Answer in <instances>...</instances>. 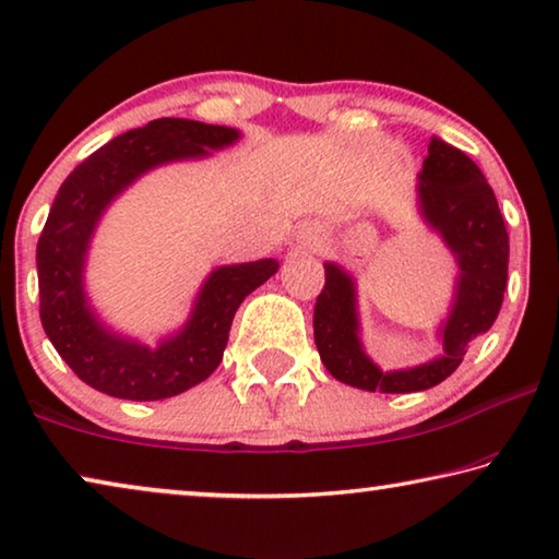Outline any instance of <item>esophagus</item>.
Returning <instances> with one entry per match:
<instances>
[{
  "label": "esophagus",
  "instance_id": "esophagus-1",
  "mask_svg": "<svg viewBox=\"0 0 559 559\" xmlns=\"http://www.w3.org/2000/svg\"><path fill=\"white\" fill-rule=\"evenodd\" d=\"M299 245L307 247V250L317 252L322 247V231L314 225H305L302 229H299Z\"/></svg>",
  "mask_w": 559,
  "mask_h": 559
}]
</instances>
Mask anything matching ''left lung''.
<instances>
[{
	"mask_svg": "<svg viewBox=\"0 0 559 559\" xmlns=\"http://www.w3.org/2000/svg\"><path fill=\"white\" fill-rule=\"evenodd\" d=\"M419 171V207L457 257L454 305L442 324L444 355L432 362L382 372L359 342L355 282L337 264H324V287L314 305V345L328 372L349 388L384 394L423 392L460 367L469 342L492 328L508 287L510 237L492 187L465 152L432 136Z\"/></svg>",
	"mask_w": 559,
	"mask_h": 559,
	"instance_id": "1",
	"label": "left lung"
}]
</instances>
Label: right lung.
<instances>
[{"mask_svg":"<svg viewBox=\"0 0 559 559\" xmlns=\"http://www.w3.org/2000/svg\"><path fill=\"white\" fill-rule=\"evenodd\" d=\"M237 136L231 127L162 117L115 136L59 187L37 242L39 317L59 357L90 388L119 400L154 402L204 382L222 362L237 307L277 272V260L214 270L190 320L157 349L102 328L84 297V257L107 204L147 169L207 157Z\"/></svg>","mask_w":559,"mask_h":559,"instance_id":"obj_1","label":"right lung"}]
</instances>
